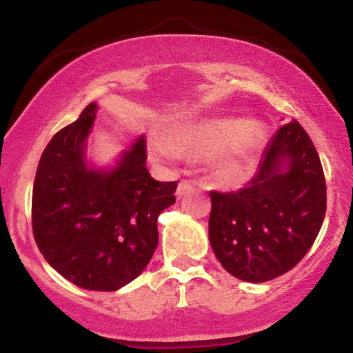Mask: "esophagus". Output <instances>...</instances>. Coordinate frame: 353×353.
Segmentation results:
<instances>
[{
  "instance_id": "34e87169",
  "label": "esophagus",
  "mask_w": 353,
  "mask_h": 353,
  "mask_svg": "<svg viewBox=\"0 0 353 353\" xmlns=\"http://www.w3.org/2000/svg\"><path fill=\"white\" fill-rule=\"evenodd\" d=\"M190 190H192V182H189V181H181L179 185H177V192H176L177 199H181V197H184L185 194L190 192Z\"/></svg>"
}]
</instances>
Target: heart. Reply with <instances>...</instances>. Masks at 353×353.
Instances as JSON below:
<instances>
[{
	"instance_id": "1",
	"label": "heart",
	"mask_w": 353,
	"mask_h": 353,
	"mask_svg": "<svg viewBox=\"0 0 353 353\" xmlns=\"http://www.w3.org/2000/svg\"><path fill=\"white\" fill-rule=\"evenodd\" d=\"M264 137V128L255 121L214 117L182 125L174 143L194 159H212L219 179L234 184L249 176ZM154 145L163 149L161 141Z\"/></svg>"
}]
</instances>
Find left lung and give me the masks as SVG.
I'll use <instances>...</instances> for the list:
<instances>
[{
	"label": "left lung",
	"instance_id": "obj_1",
	"mask_svg": "<svg viewBox=\"0 0 353 353\" xmlns=\"http://www.w3.org/2000/svg\"><path fill=\"white\" fill-rule=\"evenodd\" d=\"M209 241L241 281L281 277L302 261L322 228L327 188L319 154L297 121L267 144L257 172L237 192H210Z\"/></svg>",
	"mask_w": 353,
	"mask_h": 353
}]
</instances>
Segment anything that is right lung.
Instances as JSON below:
<instances>
[{
  "label": "right lung",
  "mask_w": 353,
  "mask_h": 353,
  "mask_svg": "<svg viewBox=\"0 0 353 353\" xmlns=\"http://www.w3.org/2000/svg\"><path fill=\"white\" fill-rule=\"evenodd\" d=\"M98 104L56 132L39 159L33 188V234L43 257L64 279L112 292L139 275L157 247V217L176 202L177 182L152 179L145 137L112 165L88 159Z\"/></svg>",
  "instance_id": "right-lung-1"
}]
</instances>
